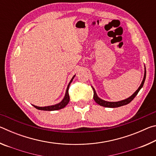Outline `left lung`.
I'll return each instance as SVG.
<instances>
[{
    "mask_svg": "<svg viewBox=\"0 0 156 156\" xmlns=\"http://www.w3.org/2000/svg\"><path fill=\"white\" fill-rule=\"evenodd\" d=\"M145 78H146V68H145V70H144V78H143V80H142V83L140 84V86L139 87V88L137 89L135 93H134L132 96H131L128 98H126L125 100H121V101H118V102H107V101H105V100H103L102 99H100V98L97 96L96 94V92L95 91V89L94 87H92L94 90V99L95 101L97 104H98L100 106H102V107H110V108H115V107H119L121 106H123V105H127L129 104V102H131L132 100H133L134 98H135L137 94L139 92V91L140 90V89L143 87V84L144 83V81H145Z\"/></svg>",
    "mask_w": 156,
    "mask_h": 156,
    "instance_id": "obj_1",
    "label": "left lung"
}]
</instances>
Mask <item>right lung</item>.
<instances>
[{
  "mask_svg": "<svg viewBox=\"0 0 156 156\" xmlns=\"http://www.w3.org/2000/svg\"><path fill=\"white\" fill-rule=\"evenodd\" d=\"M74 77H75V76L72 78V80H71V81L69 82V83L68 86H67V90H66L65 96L64 97V98H63V100L60 102V103L56 104L55 105H51V106H47V107H37V106H35V105H33V106L35 108H36L37 109L43 110V111H55V110H58V109L64 108L66 106V105H67L69 103V87L70 84L72 82L73 79Z\"/></svg>",
  "mask_w": 156,
  "mask_h": 156,
  "instance_id": "right-lung-1",
  "label": "right lung"
}]
</instances>
